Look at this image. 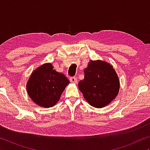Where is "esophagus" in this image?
Here are the masks:
<instances>
[{"label": "esophagus", "mask_w": 150, "mask_h": 150, "mask_svg": "<svg viewBox=\"0 0 150 150\" xmlns=\"http://www.w3.org/2000/svg\"><path fill=\"white\" fill-rule=\"evenodd\" d=\"M69 81H70L71 83H74V84H76L78 83L76 78L75 77H71L70 79H69Z\"/></svg>", "instance_id": "34e87169"}]
</instances>
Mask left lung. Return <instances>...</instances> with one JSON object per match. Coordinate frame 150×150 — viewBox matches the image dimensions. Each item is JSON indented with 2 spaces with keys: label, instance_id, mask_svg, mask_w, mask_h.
Returning a JSON list of instances; mask_svg holds the SVG:
<instances>
[{
  "label": "left lung",
  "instance_id": "obj_1",
  "mask_svg": "<svg viewBox=\"0 0 150 150\" xmlns=\"http://www.w3.org/2000/svg\"><path fill=\"white\" fill-rule=\"evenodd\" d=\"M84 73L85 78L79 81V88L90 105L102 108L117 96L120 81L109 63L100 60L91 61Z\"/></svg>",
  "mask_w": 150,
  "mask_h": 150
}]
</instances>
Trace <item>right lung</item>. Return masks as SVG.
<instances>
[{"instance_id": "add662e5", "label": "right lung", "mask_w": 150, "mask_h": 150, "mask_svg": "<svg viewBox=\"0 0 150 150\" xmlns=\"http://www.w3.org/2000/svg\"><path fill=\"white\" fill-rule=\"evenodd\" d=\"M69 81L62 73L53 69L51 63H46L33 71L26 89L35 103L42 107L53 106L60 99Z\"/></svg>"}]
</instances>
